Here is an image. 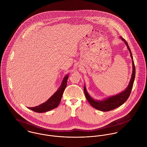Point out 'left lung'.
<instances>
[{"label": "left lung", "mask_w": 147, "mask_h": 147, "mask_svg": "<svg viewBox=\"0 0 147 147\" xmlns=\"http://www.w3.org/2000/svg\"><path fill=\"white\" fill-rule=\"evenodd\" d=\"M121 39L123 41H124L126 43V46H127V48L129 51L130 55H131V58L132 59V74L131 75V78L130 79V82L129 83V84L128 86L127 87L125 90L123 92L120 93L119 94H118L115 96H113L111 97H110L107 98H106L104 100L102 101H96L93 99L89 94L88 93L86 88L84 86V93L86 97V98L87 99L88 101L89 102V104L92 106H93L94 108L101 110L102 111H109L110 110L115 109L120 106L123 105L127 100L128 98L130 93L131 92V90L134 84V82L135 80V66L134 62L133 60V57L132 55V53L131 51V50L128 46V45L127 42H126V40L122 38L121 37Z\"/></svg>", "instance_id": "left-lung-1"}]
</instances>
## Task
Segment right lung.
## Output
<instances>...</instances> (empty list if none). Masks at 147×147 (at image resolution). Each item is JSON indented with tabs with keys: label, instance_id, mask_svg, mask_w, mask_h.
I'll use <instances>...</instances> for the list:
<instances>
[{
	"label": "right lung",
	"instance_id": "1",
	"mask_svg": "<svg viewBox=\"0 0 147 147\" xmlns=\"http://www.w3.org/2000/svg\"><path fill=\"white\" fill-rule=\"evenodd\" d=\"M68 78V75L64 77L60 88L47 101L37 106L29 107V109L37 113H44L56 108L59 104L62 99L64 90L67 86Z\"/></svg>",
	"mask_w": 147,
	"mask_h": 147
}]
</instances>
